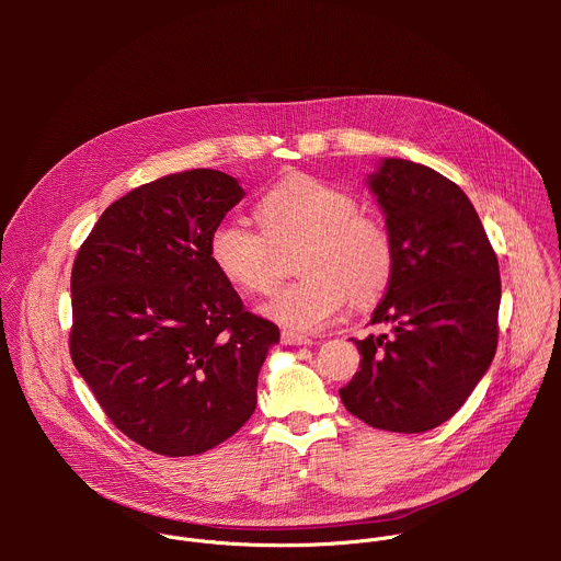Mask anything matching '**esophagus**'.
Segmentation results:
<instances>
[{"instance_id": "esophagus-1", "label": "esophagus", "mask_w": 561, "mask_h": 561, "mask_svg": "<svg viewBox=\"0 0 561 561\" xmlns=\"http://www.w3.org/2000/svg\"><path fill=\"white\" fill-rule=\"evenodd\" d=\"M282 340H284V344H288V346H308V344H312L310 337L299 335V333H293V331H284V333H282Z\"/></svg>"}]
</instances>
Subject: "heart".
Instances as JSON below:
<instances>
[{
	"mask_svg": "<svg viewBox=\"0 0 561 561\" xmlns=\"http://www.w3.org/2000/svg\"><path fill=\"white\" fill-rule=\"evenodd\" d=\"M262 228L242 217L221 219L208 237L215 268L239 290L266 295L277 284L275 249L306 242L304 279L282 288L264 312L293 331H319L355 304L377 301L394 271V242L386 224L359 213L353 193L310 175H288L260 204Z\"/></svg>",
	"mask_w": 561,
	"mask_h": 561,
	"instance_id": "b5f03b06",
	"label": "heart"
}]
</instances>
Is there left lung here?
I'll return each instance as SVG.
<instances>
[{
	"mask_svg": "<svg viewBox=\"0 0 561 561\" xmlns=\"http://www.w3.org/2000/svg\"><path fill=\"white\" fill-rule=\"evenodd\" d=\"M368 186L394 242L370 324L392 333L355 340L359 370L340 397L373 428L424 433L461 409L495 357L500 264L470 199L437 171L383 159Z\"/></svg>",
	"mask_w": 561,
	"mask_h": 561,
	"instance_id": "obj_1",
	"label": "left lung"
}]
</instances>
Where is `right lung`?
<instances>
[{
  "instance_id": "1",
  "label": "right lung",
  "mask_w": 561,
  "mask_h": 561,
  "mask_svg": "<svg viewBox=\"0 0 561 561\" xmlns=\"http://www.w3.org/2000/svg\"><path fill=\"white\" fill-rule=\"evenodd\" d=\"M244 195L210 169L159 178L113 202L77 251L72 364L108 420L157 455H199L242 428L279 342L208 255Z\"/></svg>"
}]
</instances>
